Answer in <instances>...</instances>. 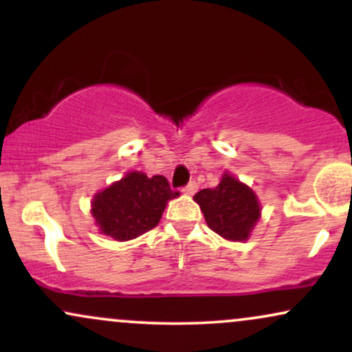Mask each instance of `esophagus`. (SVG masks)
Returning a JSON list of instances; mask_svg holds the SVG:
<instances>
[{
	"mask_svg": "<svg viewBox=\"0 0 352 352\" xmlns=\"http://www.w3.org/2000/svg\"><path fill=\"white\" fill-rule=\"evenodd\" d=\"M182 192L187 193V195H193V193L197 192V184L195 182H188V184L182 188Z\"/></svg>",
	"mask_w": 352,
	"mask_h": 352,
	"instance_id": "obj_1",
	"label": "esophagus"
}]
</instances>
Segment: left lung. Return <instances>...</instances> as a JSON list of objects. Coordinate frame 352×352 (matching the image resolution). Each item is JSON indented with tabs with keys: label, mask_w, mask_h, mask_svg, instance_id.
<instances>
[{
	"label": "left lung",
	"mask_w": 352,
	"mask_h": 352,
	"mask_svg": "<svg viewBox=\"0 0 352 352\" xmlns=\"http://www.w3.org/2000/svg\"><path fill=\"white\" fill-rule=\"evenodd\" d=\"M193 199L200 205L208 228L227 240H246L260 218V204L253 190L228 173L217 187L200 190Z\"/></svg>",
	"instance_id": "1"
}]
</instances>
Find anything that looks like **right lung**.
Here are the masks:
<instances>
[{
    "mask_svg": "<svg viewBox=\"0 0 352 352\" xmlns=\"http://www.w3.org/2000/svg\"><path fill=\"white\" fill-rule=\"evenodd\" d=\"M175 197L179 192L170 188L165 177L148 179L145 173L131 172L94 197L92 217L106 235L132 240L155 227L167 201Z\"/></svg>",
    "mask_w": 352,
    "mask_h": 352,
    "instance_id": "right-lung-1",
    "label": "right lung"
}]
</instances>
